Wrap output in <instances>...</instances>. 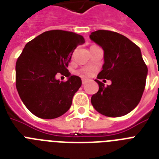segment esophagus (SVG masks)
Segmentation results:
<instances>
[{
    "instance_id": "34e87169",
    "label": "esophagus",
    "mask_w": 159,
    "mask_h": 159,
    "mask_svg": "<svg viewBox=\"0 0 159 159\" xmlns=\"http://www.w3.org/2000/svg\"><path fill=\"white\" fill-rule=\"evenodd\" d=\"M86 79H82V84H83V85L85 83H86Z\"/></svg>"
}]
</instances>
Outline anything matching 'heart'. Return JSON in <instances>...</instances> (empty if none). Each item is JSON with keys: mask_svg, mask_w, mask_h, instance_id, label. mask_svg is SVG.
<instances>
[{"mask_svg": "<svg viewBox=\"0 0 159 159\" xmlns=\"http://www.w3.org/2000/svg\"><path fill=\"white\" fill-rule=\"evenodd\" d=\"M82 73L86 74V75H89V74H91V70L90 69H84V70H82Z\"/></svg>", "mask_w": 159, "mask_h": 159, "instance_id": "b5f03b06", "label": "heart"}]
</instances>
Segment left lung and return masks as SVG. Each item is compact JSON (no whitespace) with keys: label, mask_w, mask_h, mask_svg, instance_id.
<instances>
[{"label":"left lung","mask_w":159,"mask_h":159,"mask_svg":"<svg viewBox=\"0 0 159 159\" xmlns=\"http://www.w3.org/2000/svg\"><path fill=\"white\" fill-rule=\"evenodd\" d=\"M91 41L104 50V64L98 79H108L104 86L100 81L99 91L91 96L95 109L107 117H121L133 110L142 97L148 68L140 49L123 35L98 30L90 35Z\"/></svg>","instance_id":"left-lung-1"}]
</instances>
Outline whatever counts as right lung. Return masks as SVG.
I'll return each instance as SVG.
<instances>
[{"label":"right lung","mask_w":159,"mask_h":159,"mask_svg":"<svg viewBox=\"0 0 159 159\" xmlns=\"http://www.w3.org/2000/svg\"><path fill=\"white\" fill-rule=\"evenodd\" d=\"M85 42L82 35L62 30L47 31L24 46L16 62V88L27 109L43 119L56 118L72 105L82 86L79 77L67 69L73 51ZM58 73L68 80L60 82Z\"/></svg>","instance_id":"1"}]
</instances>
